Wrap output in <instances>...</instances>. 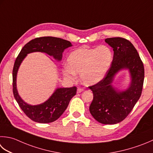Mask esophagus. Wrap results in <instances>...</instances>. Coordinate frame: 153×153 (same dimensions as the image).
<instances>
[{
    "mask_svg": "<svg viewBox=\"0 0 153 153\" xmlns=\"http://www.w3.org/2000/svg\"><path fill=\"white\" fill-rule=\"evenodd\" d=\"M83 91H84V89H82V88H77V94H79V93H82Z\"/></svg>",
    "mask_w": 153,
    "mask_h": 153,
    "instance_id": "obj_1",
    "label": "esophagus"
}]
</instances>
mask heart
<instances>
[{
	"label": "heart",
	"instance_id": "heart-1",
	"mask_svg": "<svg viewBox=\"0 0 153 153\" xmlns=\"http://www.w3.org/2000/svg\"><path fill=\"white\" fill-rule=\"evenodd\" d=\"M113 58L111 49L107 46L83 47L72 51L62 68L65 78L73 79L80 74V79L87 85L100 82L109 70Z\"/></svg>",
	"mask_w": 153,
	"mask_h": 153
}]
</instances>
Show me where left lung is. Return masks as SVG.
<instances>
[{"mask_svg":"<svg viewBox=\"0 0 153 153\" xmlns=\"http://www.w3.org/2000/svg\"><path fill=\"white\" fill-rule=\"evenodd\" d=\"M105 42L114 52L113 62L104 78L89 87L94 94L89 111L100 123L113 125L124 120L139 100L145 70L139 53L131 42L119 37L106 38ZM123 69L129 71L131 82L126 90L121 91L112 83L116 75Z\"/></svg>","mask_w":153,"mask_h":153,"instance_id":"left-lung-1","label":"left lung"}]
</instances>
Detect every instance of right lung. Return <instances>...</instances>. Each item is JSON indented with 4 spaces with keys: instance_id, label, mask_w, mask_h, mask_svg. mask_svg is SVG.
<instances>
[{
    "instance_id": "1",
    "label": "right lung",
    "mask_w": 153,
    "mask_h": 153,
    "mask_svg": "<svg viewBox=\"0 0 153 153\" xmlns=\"http://www.w3.org/2000/svg\"><path fill=\"white\" fill-rule=\"evenodd\" d=\"M71 46L70 42L59 38H36L22 48L15 60L13 71L14 97L21 109L31 120L40 123H49L57 120L66 109L71 99L76 94L77 88L74 86L57 88L45 102L36 105L28 104L20 97L17 90L16 77L20 64L28 53L38 52L52 56L59 62L62 60V53L65 49Z\"/></svg>"
}]
</instances>
